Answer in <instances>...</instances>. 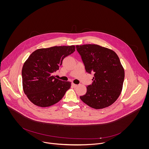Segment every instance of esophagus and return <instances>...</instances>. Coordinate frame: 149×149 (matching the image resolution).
Masks as SVG:
<instances>
[{"label":"esophagus","mask_w":149,"mask_h":149,"mask_svg":"<svg viewBox=\"0 0 149 149\" xmlns=\"http://www.w3.org/2000/svg\"><path fill=\"white\" fill-rule=\"evenodd\" d=\"M72 87H73V88H75V87H76L77 85V84H74V83H72Z\"/></svg>","instance_id":"obj_1"}]
</instances>
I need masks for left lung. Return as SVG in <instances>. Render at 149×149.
<instances>
[{
	"instance_id": "obj_1",
	"label": "left lung",
	"mask_w": 149,
	"mask_h": 149,
	"mask_svg": "<svg viewBox=\"0 0 149 149\" xmlns=\"http://www.w3.org/2000/svg\"><path fill=\"white\" fill-rule=\"evenodd\" d=\"M86 72L94 73L92 83L80 97L88 106L102 109L112 104L121 93L125 70L115 52L95 44L76 45Z\"/></svg>"
}]
</instances>
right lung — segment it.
Returning a JSON list of instances; mask_svg holds the SVG:
<instances>
[{
    "label": "right lung",
    "instance_id": "add662e5",
    "mask_svg": "<svg viewBox=\"0 0 149 149\" xmlns=\"http://www.w3.org/2000/svg\"><path fill=\"white\" fill-rule=\"evenodd\" d=\"M75 51V46H53L37 49L23 64L22 70L24 93L34 104L41 107L58 103L70 88L71 83L56 79L64 58Z\"/></svg>",
    "mask_w": 149,
    "mask_h": 149
}]
</instances>
